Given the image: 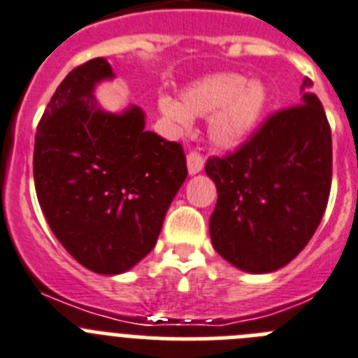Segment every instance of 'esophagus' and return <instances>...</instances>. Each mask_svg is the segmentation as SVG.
<instances>
[{"label": "esophagus", "instance_id": "34e87169", "mask_svg": "<svg viewBox=\"0 0 358 358\" xmlns=\"http://www.w3.org/2000/svg\"><path fill=\"white\" fill-rule=\"evenodd\" d=\"M203 164H205V160H203V157L199 155V153H196V151H191V153L187 155V171H189V175H198L203 169Z\"/></svg>", "mask_w": 358, "mask_h": 358}]
</instances>
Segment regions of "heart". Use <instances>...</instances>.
I'll list each match as a JSON object with an SVG mask.
<instances>
[{
	"label": "heart",
	"instance_id": "b5f03b06",
	"mask_svg": "<svg viewBox=\"0 0 358 358\" xmlns=\"http://www.w3.org/2000/svg\"><path fill=\"white\" fill-rule=\"evenodd\" d=\"M269 92L262 80L217 73L187 85L182 103L169 96L159 99V110L171 130L185 135L192 117H208V139L224 151L237 150L250 139L262 121Z\"/></svg>",
	"mask_w": 358,
	"mask_h": 358
}]
</instances>
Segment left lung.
<instances>
[{
    "label": "left lung",
    "mask_w": 358,
    "mask_h": 358,
    "mask_svg": "<svg viewBox=\"0 0 358 358\" xmlns=\"http://www.w3.org/2000/svg\"><path fill=\"white\" fill-rule=\"evenodd\" d=\"M303 80L298 107L276 112L227 159L205 166L217 189L212 246L244 273L287 266L308 244L331 185V134L320 98Z\"/></svg>",
    "instance_id": "1"
}]
</instances>
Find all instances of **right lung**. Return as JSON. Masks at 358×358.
<instances>
[{"mask_svg": "<svg viewBox=\"0 0 358 358\" xmlns=\"http://www.w3.org/2000/svg\"><path fill=\"white\" fill-rule=\"evenodd\" d=\"M114 78L103 57L71 71L48 103L34 150L35 191L55 237L83 267L110 276L153 250L187 178L182 146L144 130L139 107L99 105L96 87Z\"/></svg>", "mask_w": 358, "mask_h": 358, "instance_id": "right-lung-1", "label": "right lung"}]
</instances>
